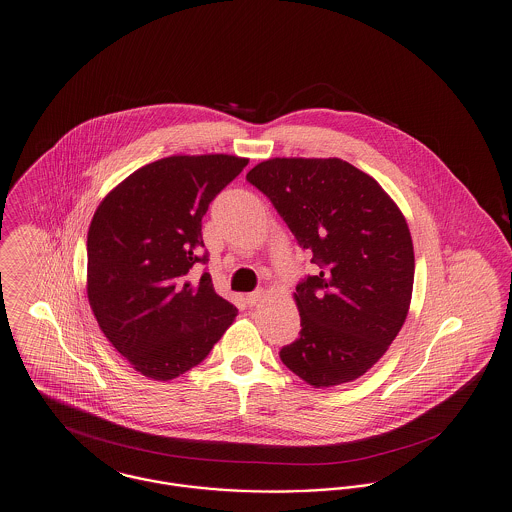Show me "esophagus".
Instances as JSON below:
<instances>
[{"label": "esophagus", "instance_id": "obj_1", "mask_svg": "<svg viewBox=\"0 0 512 512\" xmlns=\"http://www.w3.org/2000/svg\"><path fill=\"white\" fill-rule=\"evenodd\" d=\"M263 297H265V292H263V290H257V292L247 293V295H245V301H247L249 307H253V305L261 303Z\"/></svg>", "mask_w": 512, "mask_h": 512}]
</instances>
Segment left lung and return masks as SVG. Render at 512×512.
Listing matches in <instances>:
<instances>
[{
	"label": "left lung",
	"instance_id": "obj_1",
	"mask_svg": "<svg viewBox=\"0 0 512 512\" xmlns=\"http://www.w3.org/2000/svg\"><path fill=\"white\" fill-rule=\"evenodd\" d=\"M245 178L320 268L295 288L301 332L280 349L282 363L315 388L357 380L388 351L409 313L407 220L372 176L336 157H276Z\"/></svg>",
	"mask_w": 512,
	"mask_h": 512
}]
</instances>
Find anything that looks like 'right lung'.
I'll return each instance as SVG.
<instances>
[{
	"label": "right lung",
	"mask_w": 512,
	"mask_h": 512,
	"mask_svg": "<svg viewBox=\"0 0 512 512\" xmlns=\"http://www.w3.org/2000/svg\"><path fill=\"white\" fill-rule=\"evenodd\" d=\"M236 155H172L105 195L88 230V299L101 332L140 374L167 382L199 365L238 309L213 288L201 219L244 171Z\"/></svg>",
	"instance_id": "right-lung-1"
}]
</instances>
